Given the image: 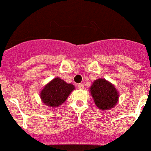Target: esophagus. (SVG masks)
Segmentation results:
<instances>
[{
    "label": "esophagus",
    "mask_w": 151,
    "mask_h": 151,
    "mask_svg": "<svg viewBox=\"0 0 151 151\" xmlns=\"http://www.w3.org/2000/svg\"><path fill=\"white\" fill-rule=\"evenodd\" d=\"M77 88H78L80 90H83V89H84L85 87H84V85L81 84V83H80V84L77 85Z\"/></svg>",
    "instance_id": "34e87169"
}]
</instances>
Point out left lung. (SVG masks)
<instances>
[{
    "label": "left lung",
    "instance_id": "left-lung-1",
    "mask_svg": "<svg viewBox=\"0 0 151 151\" xmlns=\"http://www.w3.org/2000/svg\"><path fill=\"white\" fill-rule=\"evenodd\" d=\"M90 92L95 104L101 110H107L115 106L119 98L115 86L104 79L95 80L90 88Z\"/></svg>",
    "mask_w": 151,
    "mask_h": 151
}]
</instances>
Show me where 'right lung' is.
I'll return each mask as SVG.
<instances>
[{"mask_svg": "<svg viewBox=\"0 0 151 151\" xmlns=\"http://www.w3.org/2000/svg\"><path fill=\"white\" fill-rule=\"evenodd\" d=\"M74 90V85L66 83L60 77H56L44 87L40 93L42 102L51 107L61 105Z\"/></svg>", "mask_w": 151, "mask_h": 151, "instance_id": "1", "label": "right lung"}]
</instances>
